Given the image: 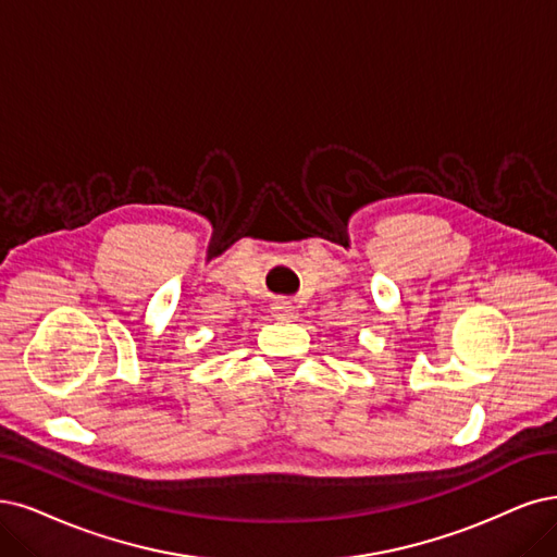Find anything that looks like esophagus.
<instances>
[{
    "instance_id": "1",
    "label": "esophagus",
    "mask_w": 557,
    "mask_h": 557,
    "mask_svg": "<svg viewBox=\"0 0 557 557\" xmlns=\"http://www.w3.org/2000/svg\"><path fill=\"white\" fill-rule=\"evenodd\" d=\"M271 312H273V317H277L282 321H289V319L296 317V310H294V305L289 300H275L273 307H271Z\"/></svg>"
}]
</instances>
